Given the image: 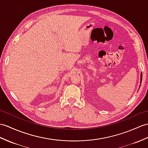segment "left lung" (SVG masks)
I'll return each mask as SVG.
<instances>
[{
  "label": "left lung",
  "mask_w": 148,
  "mask_h": 148,
  "mask_svg": "<svg viewBox=\"0 0 148 148\" xmlns=\"http://www.w3.org/2000/svg\"><path fill=\"white\" fill-rule=\"evenodd\" d=\"M142 81V73H141V75H140V82Z\"/></svg>",
  "instance_id": "left-lung-1"
}]
</instances>
